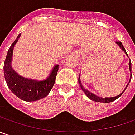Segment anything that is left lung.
I'll list each match as a JSON object with an SVG mask.
<instances>
[{
  "label": "left lung",
  "mask_w": 135,
  "mask_h": 135,
  "mask_svg": "<svg viewBox=\"0 0 135 135\" xmlns=\"http://www.w3.org/2000/svg\"><path fill=\"white\" fill-rule=\"evenodd\" d=\"M117 44L118 45H119V46L122 49V50H123L125 52H126V54L127 55L128 54L126 53V49H125V48H124V46H122V43L120 42V41H117ZM129 69H130V70H132V63H131V61L129 62ZM132 79V78H131ZM79 83H80V85L81 88H82V89L84 91V92L86 93V95H87V97L89 98V99H91V100H92V101H97V102H103V103H109V102H111V101H115L116 99H117L119 97H120V96L122 95V93L124 92V91H122V93L120 94V95H119L116 96V97H113V98H100V97H98V96H96L95 95H94V94H92V93H91L90 91H89L88 90H86L85 89H83V87L82 86V85H81V83L80 81V80H79ZM127 85V86H128ZM126 86V87H127Z\"/></svg>",
  "instance_id": "left-lung-1"
}]
</instances>
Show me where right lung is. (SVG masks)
I'll list each match as a JSON object with an SVG mask.
<instances>
[{"label": "right lung", "instance_id": "obj_1", "mask_svg": "<svg viewBox=\"0 0 135 135\" xmlns=\"http://www.w3.org/2000/svg\"><path fill=\"white\" fill-rule=\"evenodd\" d=\"M20 34L10 46L8 50L3 65V73L8 87L18 98L25 101H34L40 100L48 95L54 85L59 65H55L49 76L45 80L36 81L29 80L18 75L11 67L14 45L16 44Z\"/></svg>", "mask_w": 135, "mask_h": 135}]
</instances>
